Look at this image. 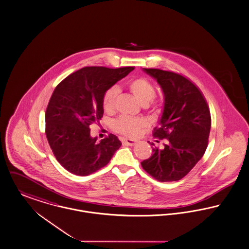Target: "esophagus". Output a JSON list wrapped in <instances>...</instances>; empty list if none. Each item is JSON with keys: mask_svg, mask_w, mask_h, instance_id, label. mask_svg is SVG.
Here are the masks:
<instances>
[{"mask_svg": "<svg viewBox=\"0 0 249 249\" xmlns=\"http://www.w3.org/2000/svg\"><path fill=\"white\" fill-rule=\"evenodd\" d=\"M137 142H138V140H134V139H128V138L122 139V143L124 145H128V146H134Z\"/></svg>", "mask_w": 249, "mask_h": 249, "instance_id": "esophagus-1", "label": "esophagus"}]
</instances>
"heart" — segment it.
Instances as JSON below:
<instances>
[{"instance_id":"b5f03b06","label":"heart","mask_w":249,"mask_h":249,"mask_svg":"<svg viewBox=\"0 0 249 249\" xmlns=\"http://www.w3.org/2000/svg\"><path fill=\"white\" fill-rule=\"evenodd\" d=\"M128 89L142 105H146L155 112L161 111L164 105V100L162 98H153L155 95V87L148 78L141 77L132 79L128 83ZM118 93L119 91L116 87H112L104 94L102 106L106 112L111 113L115 110ZM146 126L147 122L145 119L128 115H121L114 121V129L117 133L131 137L138 135Z\"/></svg>"}]
</instances>
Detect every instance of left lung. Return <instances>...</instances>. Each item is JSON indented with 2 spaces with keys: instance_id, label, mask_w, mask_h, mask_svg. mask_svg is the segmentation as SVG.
I'll use <instances>...</instances> for the list:
<instances>
[{
  "instance_id": "1",
  "label": "left lung",
  "mask_w": 249,
  "mask_h": 249,
  "mask_svg": "<svg viewBox=\"0 0 249 249\" xmlns=\"http://www.w3.org/2000/svg\"><path fill=\"white\" fill-rule=\"evenodd\" d=\"M144 71L157 80L164 93L160 126L154 128L153 134L167 139V144L161 150L153 148V155L141 166L160 182L178 181L192 171L207 150L210 108L200 89L187 77L160 69Z\"/></svg>"
}]
</instances>
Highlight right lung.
Wrapping results in <instances>:
<instances>
[{"label":"right lung","instance_id":"obj_1","mask_svg":"<svg viewBox=\"0 0 249 249\" xmlns=\"http://www.w3.org/2000/svg\"><path fill=\"white\" fill-rule=\"evenodd\" d=\"M134 69L87 66L57 84L45 112V134L58 163L68 172L92 174L105 167L120 148L115 134L98 141L90 135L89 126L101 119L107 90Z\"/></svg>","mask_w":249,"mask_h":249}]
</instances>
